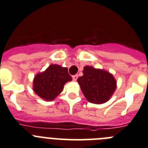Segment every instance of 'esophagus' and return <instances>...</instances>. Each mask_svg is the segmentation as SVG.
<instances>
[{"mask_svg": "<svg viewBox=\"0 0 148 148\" xmlns=\"http://www.w3.org/2000/svg\"><path fill=\"white\" fill-rule=\"evenodd\" d=\"M72 78H73V80L76 81L77 79V78H78V75H77V74H75V75H73L72 76Z\"/></svg>", "mask_w": 148, "mask_h": 148, "instance_id": "esophagus-1", "label": "esophagus"}]
</instances>
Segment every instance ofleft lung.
Instances as JSON below:
<instances>
[{
  "label": "left lung",
  "instance_id": "1",
  "mask_svg": "<svg viewBox=\"0 0 148 148\" xmlns=\"http://www.w3.org/2000/svg\"><path fill=\"white\" fill-rule=\"evenodd\" d=\"M83 76L77 79L84 96L89 102L107 101L116 89V81L110 73L91 66L84 67Z\"/></svg>",
  "mask_w": 148,
  "mask_h": 148
}]
</instances>
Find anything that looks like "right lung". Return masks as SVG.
I'll return each instance as SVG.
<instances>
[{"label":"right lung","instance_id":"1","mask_svg":"<svg viewBox=\"0 0 148 148\" xmlns=\"http://www.w3.org/2000/svg\"><path fill=\"white\" fill-rule=\"evenodd\" d=\"M71 79L67 68L58 65H50L46 71L35 77L34 90L41 99L47 101L54 100L62 92L64 84Z\"/></svg>","mask_w":148,"mask_h":148}]
</instances>
